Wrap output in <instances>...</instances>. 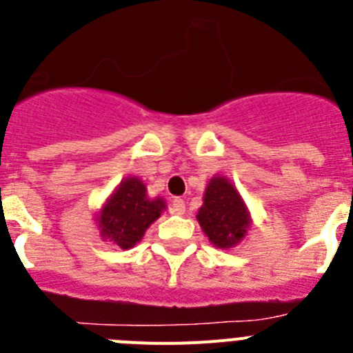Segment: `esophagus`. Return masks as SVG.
<instances>
[{"label": "esophagus", "instance_id": "1", "mask_svg": "<svg viewBox=\"0 0 353 353\" xmlns=\"http://www.w3.org/2000/svg\"><path fill=\"white\" fill-rule=\"evenodd\" d=\"M183 212H185V201L182 198H174L171 203V214L182 215Z\"/></svg>", "mask_w": 353, "mask_h": 353}]
</instances>
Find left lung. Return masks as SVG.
<instances>
[{
    "mask_svg": "<svg viewBox=\"0 0 353 353\" xmlns=\"http://www.w3.org/2000/svg\"><path fill=\"white\" fill-rule=\"evenodd\" d=\"M196 217L208 240L219 249H230L239 244L251 226L244 199L224 176H214L208 182L203 205Z\"/></svg>",
    "mask_w": 353,
    "mask_h": 353,
    "instance_id": "obj_1",
    "label": "left lung"
}]
</instances>
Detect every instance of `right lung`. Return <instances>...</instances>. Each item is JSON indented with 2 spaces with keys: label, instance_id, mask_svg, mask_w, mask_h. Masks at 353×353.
<instances>
[{
  "label": "right lung",
  "instance_id": "add662e5",
  "mask_svg": "<svg viewBox=\"0 0 353 353\" xmlns=\"http://www.w3.org/2000/svg\"><path fill=\"white\" fill-rule=\"evenodd\" d=\"M164 208V199L148 198L145 183L136 176H129L117 187L99 212L97 223L101 236L120 249L134 248L150 224L161 217Z\"/></svg>",
  "mask_w": 353,
  "mask_h": 353
}]
</instances>
